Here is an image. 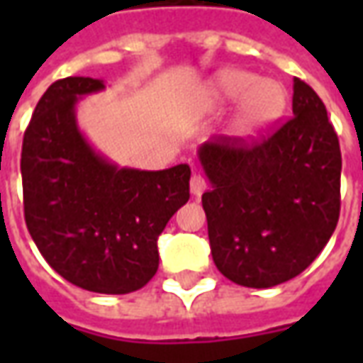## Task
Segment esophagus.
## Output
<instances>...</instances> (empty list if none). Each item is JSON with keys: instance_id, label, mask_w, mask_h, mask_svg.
<instances>
[{"instance_id": "obj_1", "label": "esophagus", "mask_w": 363, "mask_h": 363, "mask_svg": "<svg viewBox=\"0 0 363 363\" xmlns=\"http://www.w3.org/2000/svg\"><path fill=\"white\" fill-rule=\"evenodd\" d=\"M204 190H206L204 179H202L200 174H192V179H190V192H192L194 196H200Z\"/></svg>"}]
</instances>
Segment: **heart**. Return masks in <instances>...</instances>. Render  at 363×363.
<instances>
[{"label": "heart", "mask_w": 363, "mask_h": 363, "mask_svg": "<svg viewBox=\"0 0 363 363\" xmlns=\"http://www.w3.org/2000/svg\"><path fill=\"white\" fill-rule=\"evenodd\" d=\"M206 103L212 108L239 103L233 122L235 130L239 134L252 135L280 116L288 103V93L281 83L260 79L251 72L223 69L208 83Z\"/></svg>", "instance_id": "heart-1"}]
</instances>
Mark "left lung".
<instances>
[{"label":"left lung","instance_id":"1","mask_svg":"<svg viewBox=\"0 0 363 363\" xmlns=\"http://www.w3.org/2000/svg\"><path fill=\"white\" fill-rule=\"evenodd\" d=\"M294 118L255 145L198 147L212 259L245 288L296 278L325 249L340 213V145L319 95L294 79Z\"/></svg>","mask_w":363,"mask_h":363}]
</instances>
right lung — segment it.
Wrapping results in <instances>:
<instances>
[{
	"instance_id": "add662e5",
	"label": "right lung",
	"mask_w": 363,
	"mask_h": 363,
	"mask_svg": "<svg viewBox=\"0 0 363 363\" xmlns=\"http://www.w3.org/2000/svg\"><path fill=\"white\" fill-rule=\"evenodd\" d=\"M103 79L66 77L36 104L23 138L25 221L46 262L96 294L143 288L159 267L157 239L189 202L190 167H120L96 151L77 122L83 96Z\"/></svg>"
}]
</instances>
